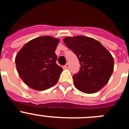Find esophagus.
<instances>
[{
    "label": "esophagus",
    "instance_id": "obj_1",
    "mask_svg": "<svg viewBox=\"0 0 129 129\" xmlns=\"http://www.w3.org/2000/svg\"><path fill=\"white\" fill-rule=\"evenodd\" d=\"M64 68H68V67H69V64H68V63H67L65 64V65L64 66Z\"/></svg>",
    "mask_w": 129,
    "mask_h": 129
}]
</instances>
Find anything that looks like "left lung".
Masks as SVG:
<instances>
[{
	"mask_svg": "<svg viewBox=\"0 0 129 129\" xmlns=\"http://www.w3.org/2000/svg\"><path fill=\"white\" fill-rule=\"evenodd\" d=\"M63 41L77 55L81 67L73 76L75 86L86 94L101 90L114 70V59L99 41L83 35L65 37Z\"/></svg>",
	"mask_w": 129,
	"mask_h": 129,
	"instance_id": "left-lung-1",
	"label": "left lung"
}]
</instances>
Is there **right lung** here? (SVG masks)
Segmentation results:
<instances>
[{
	"label": "right lung",
	"instance_id": "1",
	"mask_svg": "<svg viewBox=\"0 0 129 129\" xmlns=\"http://www.w3.org/2000/svg\"><path fill=\"white\" fill-rule=\"evenodd\" d=\"M59 40L50 36L35 38L26 43L15 57L19 76L26 85L44 90L55 85L62 68L56 64L55 53Z\"/></svg>",
	"mask_w": 129,
	"mask_h": 129
}]
</instances>
